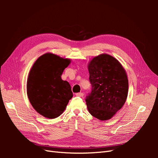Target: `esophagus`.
Instances as JSON below:
<instances>
[{
    "instance_id": "obj_1",
    "label": "esophagus",
    "mask_w": 158,
    "mask_h": 158,
    "mask_svg": "<svg viewBox=\"0 0 158 158\" xmlns=\"http://www.w3.org/2000/svg\"><path fill=\"white\" fill-rule=\"evenodd\" d=\"M76 96H78V97H83L84 96V94L82 92H80V93H76Z\"/></svg>"
}]
</instances>
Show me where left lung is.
<instances>
[{
  "label": "left lung",
  "mask_w": 158,
  "mask_h": 158,
  "mask_svg": "<svg viewBox=\"0 0 158 158\" xmlns=\"http://www.w3.org/2000/svg\"><path fill=\"white\" fill-rule=\"evenodd\" d=\"M92 91L85 98L88 111L101 121L113 117L125 104L128 91L125 70L113 56L101 54L88 65Z\"/></svg>",
  "instance_id": "8db88e82"
}]
</instances>
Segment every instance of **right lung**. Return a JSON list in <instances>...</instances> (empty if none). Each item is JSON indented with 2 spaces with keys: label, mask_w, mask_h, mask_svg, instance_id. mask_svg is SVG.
<instances>
[{
  "label": "right lung",
  "mask_w": 158,
  "mask_h": 158,
  "mask_svg": "<svg viewBox=\"0 0 158 158\" xmlns=\"http://www.w3.org/2000/svg\"><path fill=\"white\" fill-rule=\"evenodd\" d=\"M70 63L69 59L47 52L37 59L30 71L28 99L35 111L46 118L60 116L73 96L69 83L61 79Z\"/></svg>",
  "instance_id": "right-lung-1"
}]
</instances>
